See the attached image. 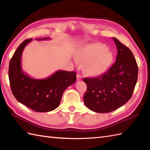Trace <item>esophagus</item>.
Wrapping results in <instances>:
<instances>
[{"mask_svg":"<svg viewBox=\"0 0 150 150\" xmlns=\"http://www.w3.org/2000/svg\"><path fill=\"white\" fill-rule=\"evenodd\" d=\"M82 79V77L81 75L80 74H77V79L79 81V80H81V79Z\"/></svg>","mask_w":150,"mask_h":150,"instance_id":"1","label":"esophagus"}]
</instances>
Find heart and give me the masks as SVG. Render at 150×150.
<instances>
[{"instance_id":"1","label":"heart","mask_w":150,"mask_h":150,"mask_svg":"<svg viewBox=\"0 0 150 150\" xmlns=\"http://www.w3.org/2000/svg\"><path fill=\"white\" fill-rule=\"evenodd\" d=\"M77 59L85 62L84 69L89 76L101 74L110 65L113 54L108 47L101 43H93L82 47L79 51Z\"/></svg>"}]
</instances>
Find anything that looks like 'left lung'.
Listing matches in <instances>:
<instances>
[{
  "label": "left lung",
  "mask_w": 150,
  "mask_h": 150,
  "mask_svg": "<svg viewBox=\"0 0 150 150\" xmlns=\"http://www.w3.org/2000/svg\"><path fill=\"white\" fill-rule=\"evenodd\" d=\"M113 39L117 48L116 61L98 77L84 79L87 85L84 104L97 113H109L122 106L131 98L137 81L138 66L132 51Z\"/></svg>",
  "instance_id": "8db88e82"
}]
</instances>
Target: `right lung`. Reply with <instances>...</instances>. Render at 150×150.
Masks as SVG:
<instances>
[{
    "label": "right lung",
    "mask_w": 150,
    "mask_h": 150,
    "mask_svg": "<svg viewBox=\"0 0 150 150\" xmlns=\"http://www.w3.org/2000/svg\"><path fill=\"white\" fill-rule=\"evenodd\" d=\"M50 37L37 39L50 40ZM32 39L22 42L9 62V80L13 95L19 103L37 112H48L59 106L62 94L76 81L75 71L58 70L42 79L30 77L22 70L21 57L24 47Z\"/></svg>",
    "instance_id": "1"
}]
</instances>
